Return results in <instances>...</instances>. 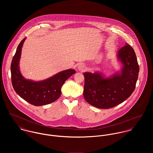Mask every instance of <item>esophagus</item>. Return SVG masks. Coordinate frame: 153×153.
Listing matches in <instances>:
<instances>
[{"mask_svg": "<svg viewBox=\"0 0 153 153\" xmlns=\"http://www.w3.org/2000/svg\"><path fill=\"white\" fill-rule=\"evenodd\" d=\"M78 70L80 71H85L86 69V66L84 64H80L78 66Z\"/></svg>", "mask_w": 153, "mask_h": 153, "instance_id": "34e87169", "label": "esophagus"}]
</instances>
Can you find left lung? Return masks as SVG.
Segmentation results:
<instances>
[{
    "instance_id": "1",
    "label": "left lung",
    "mask_w": 153,
    "mask_h": 153,
    "mask_svg": "<svg viewBox=\"0 0 153 153\" xmlns=\"http://www.w3.org/2000/svg\"><path fill=\"white\" fill-rule=\"evenodd\" d=\"M123 67L120 75L109 78L100 73L85 72L84 97L89 104L101 109H108L123 102L134 92L140 68L135 53L126 43L118 53Z\"/></svg>"
}]
</instances>
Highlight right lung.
Segmentation results:
<instances>
[{
  "label": "right lung",
  "instance_id": "add662e5",
  "mask_svg": "<svg viewBox=\"0 0 153 153\" xmlns=\"http://www.w3.org/2000/svg\"><path fill=\"white\" fill-rule=\"evenodd\" d=\"M25 39L24 38L19 44L12 61L10 71L13 87L22 98L32 105L41 106L51 104L59 98L62 86L66 80L76 72L74 69H67L39 82L25 79L20 72L19 62Z\"/></svg>",
  "mask_w": 153,
  "mask_h": 153
}]
</instances>
